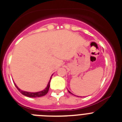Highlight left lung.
Wrapping results in <instances>:
<instances>
[{
    "instance_id": "left-lung-1",
    "label": "left lung",
    "mask_w": 122,
    "mask_h": 122,
    "mask_svg": "<svg viewBox=\"0 0 122 122\" xmlns=\"http://www.w3.org/2000/svg\"><path fill=\"white\" fill-rule=\"evenodd\" d=\"M68 92H69V93H70V94H72V93H71V92H70V91H68Z\"/></svg>"
}]
</instances>
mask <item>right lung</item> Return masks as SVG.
Listing matches in <instances>:
<instances>
[{"mask_svg":"<svg viewBox=\"0 0 122 122\" xmlns=\"http://www.w3.org/2000/svg\"><path fill=\"white\" fill-rule=\"evenodd\" d=\"M52 75L51 77L50 80H49V83H48L46 87L44 90H43V91H40V92H26V91H22V90H21L20 88H18V86H16V84L15 83H14V84H15V86H16V88L18 89V90L20 91V92H21L22 95H25V96H26V97H31V98L41 97H43V96H44V95H45L48 92L49 87H50V81H51V79H52Z\"/></svg>","mask_w":122,"mask_h":122,"instance_id":"1","label":"right lung"}]
</instances>
